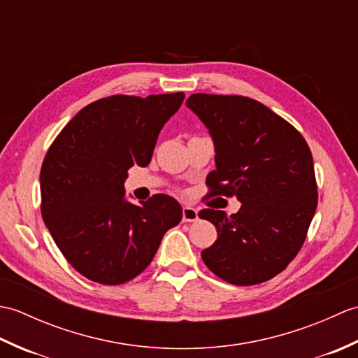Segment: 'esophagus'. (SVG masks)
<instances>
[{"label": "esophagus", "instance_id": "obj_1", "mask_svg": "<svg viewBox=\"0 0 358 358\" xmlns=\"http://www.w3.org/2000/svg\"><path fill=\"white\" fill-rule=\"evenodd\" d=\"M199 220V210L191 208V206H185L183 208V222H196Z\"/></svg>", "mask_w": 358, "mask_h": 358}]
</instances>
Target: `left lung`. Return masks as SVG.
<instances>
[{
    "label": "left lung",
    "mask_w": 358,
    "mask_h": 358,
    "mask_svg": "<svg viewBox=\"0 0 358 358\" xmlns=\"http://www.w3.org/2000/svg\"><path fill=\"white\" fill-rule=\"evenodd\" d=\"M186 106L208 127L215 169L210 195H235L237 214L203 209L217 229L204 264L231 285L275 277L299 254L317 209L313 154L301 134L264 104L240 95L194 94Z\"/></svg>",
    "instance_id": "obj_1"
}]
</instances>
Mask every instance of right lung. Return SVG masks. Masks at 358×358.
<instances>
[{"label": "right lung", "mask_w": 358, "mask_h": 358, "mask_svg": "<svg viewBox=\"0 0 358 358\" xmlns=\"http://www.w3.org/2000/svg\"><path fill=\"white\" fill-rule=\"evenodd\" d=\"M183 92L113 95L83 108L52 143L41 166V215L75 269L121 285L148 268L163 235L181 222L180 203L158 194L126 199L127 171L150 163L158 134Z\"/></svg>", "instance_id": "1"}]
</instances>
